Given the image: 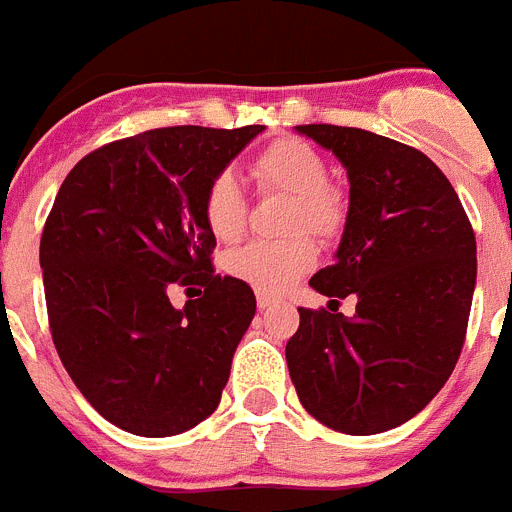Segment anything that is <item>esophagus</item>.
<instances>
[{
  "mask_svg": "<svg viewBox=\"0 0 512 512\" xmlns=\"http://www.w3.org/2000/svg\"><path fill=\"white\" fill-rule=\"evenodd\" d=\"M256 305H259V310H266V307L277 305V297H271V295H264V292H259V295H256Z\"/></svg>",
  "mask_w": 512,
  "mask_h": 512,
  "instance_id": "obj_1",
  "label": "esophagus"
}]
</instances>
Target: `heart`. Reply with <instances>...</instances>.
Listing matches in <instances>:
<instances>
[{
  "mask_svg": "<svg viewBox=\"0 0 512 512\" xmlns=\"http://www.w3.org/2000/svg\"><path fill=\"white\" fill-rule=\"evenodd\" d=\"M251 176L261 192L287 194L292 205L287 207L284 230L295 235L235 248L225 259V271L256 292L282 295L318 261V248L300 230H310L325 241L336 238L346 225V194L328 182L325 158L300 138H279L261 148L251 161ZM202 215L220 241H235L246 230V197L230 171L210 179L202 197Z\"/></svg>",
  "mask_w": 512,
  "mask_h": 512,
  "instance_id": "heart-1",
  "label": "heart"
}]
</instances>
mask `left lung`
Segmentation results:
<instances>
[{"instance_id":"left-lung-1","label":"left lung","mask_w":512,"mask_h":512,"mask_svg":"<svg viewBox=\"0 0 512 512\" xmlns=\"http://www.w3.org/2000/svg\"><path fill=\"white\" fill-rule=\"evenodd\" d=\"M348 174L336 261L310 279L356 315L300 307L287 341L302 408L348 436L397 428L438 395L459 361L477 282V241L451 182L431 158L384 135L297 125Z\"/></svg>"}]
</instances>
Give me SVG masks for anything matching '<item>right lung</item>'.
<instances>
[{"label":"right lung","mask_w":512,"mask_h":512,"mask_svg":"<svg viewBox=\"0 0 512 512\" xmlns=\"http://www.w3.org/2000/svg\"><path fill=\"white\" fill-rule=\"evenodd\" d=\"M261 130H148L84 156L58 189L40 238L51 336L81 395L122 431L176 436L220 405L256 297L212 269L202 197ZM174 283L206 292L176 311Z\"/></svg>","instance_id":"1"}]
</instances>
